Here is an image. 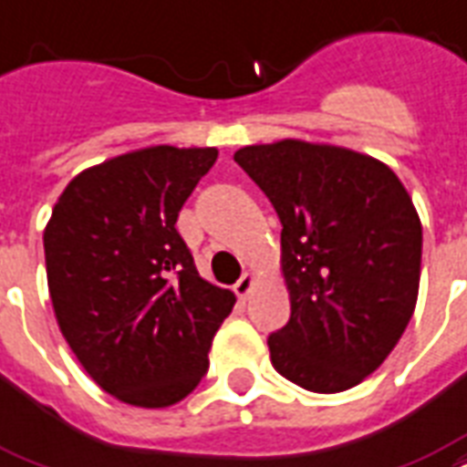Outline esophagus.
<instances>
[{
    "instance_id": "obj_1",
    "label": "esophagus",
    "mask_w": 467,
    "mask_h": 467,
    "mask_svg": "<svg viewBox=\"0 0 467 467\" xmlns=\"http://www.w3.org/2000/svg\"><path fill=\"white\" fill-rule=\"evenodd\" d=\"M252 286H254V276H252V274H242L240 279H237V284H234V294L240 298H247Z\"/></svg>"
}]
</instances>
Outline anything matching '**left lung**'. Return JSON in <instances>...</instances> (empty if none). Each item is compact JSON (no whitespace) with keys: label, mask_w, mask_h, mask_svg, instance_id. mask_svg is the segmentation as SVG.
I'll use <instances>...</instances> for the list:
<instances>
[{"label":"left lung","mask_w":467,"mask_h":467,"mask_svg":"<svg viewBox=\"0 0 467 467\" xmlns=\"http://www.w3.org/2000/svg\"><path fill=\"white\" fill-rule=\"evenodd\" d=\"M281 220L291 318L269 336L272 365L336 394L372 375L414 316L421 220L387 163L352 149L281 139L234 151Z\"/></svg>","instance_id":"obj_1"}]
</instances>
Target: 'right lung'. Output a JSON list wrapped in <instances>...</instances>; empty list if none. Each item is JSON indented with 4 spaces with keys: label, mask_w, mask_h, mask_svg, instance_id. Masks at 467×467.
Here are the masks:
<instances>
[{
    "label": "right lung",
    "mask_w": 467,
    "mask_h": 467,
    "mask_svg": "<svg viewBox=\"0 0 467 467\" xmlns=\"http://www.w3.org/2000/svg\"><path fill=\"white\" fill-rule=\"evenodd\" d=\"M218 149L147 147L78 173L44 233L63 337L124 404L163 409L198 387L234 294L198 274L178 213Z\"/></svg>",
    "instance_id": "obj_1"
}]
</instances>
